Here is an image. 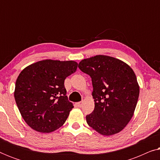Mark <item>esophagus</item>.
<instances>
[{"mask_svg": "<svg viewBox=\"0 0 160 160\" xmlns=\"http://www.w3.org/2000/svg\"><path fill=\"white\" fill-rule=\"evenodd\" d=\"M76 106H77L78 107H79V108H81V107L82 106V104H83V102H76Z\"/></svg>", "mask_w": 160, "mask_h": 160, "instance_id": "obj_1", "label": "esophagus"}]
</instances>
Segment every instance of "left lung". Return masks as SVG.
I'll list each match as a JSON object with an SVG mask.
<instances>
[{"mask_svg":"<svg viewBox=\"0 0 160 160\" xmlns=\"http://www.w3.org/2000/svg\"><path fill=\"white\" fill-rule=\"evenodd\" d=\"M78 68L92 78L95 109L86 117L89 127L102 135L119 132L132 119L140 88L133 70L113 57L82 60Z\"/></svg>","mask_w":160,"mask_h":160,"instance_id":"1","label":"left lung"}]
</instances>
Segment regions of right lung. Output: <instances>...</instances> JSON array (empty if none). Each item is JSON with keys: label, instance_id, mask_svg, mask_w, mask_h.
I'll return each mask as SVG.
<instances>
[{"label": "right lung", "instance_id": "add662e5", "mask_svg": "<svg viewBox=\"0 0 160 160\" xmlns=\"http://www.w3.org/2000/svg\"><path fill=\"white\" fill-rule=\"evenodd\" d=\"M73 60H43L28 65L15 84L14 98L28 125L39 132L49 133L63 125L73 108L64 86L65 79L75 73Z\"/></svg>", "mask_w": 160, "mask_h": 160}]
</instances>
